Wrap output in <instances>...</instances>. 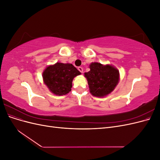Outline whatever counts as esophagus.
I'll list each match as a JSON object with an SVG mask.
<instances>
[{
	"label": "esophagus",
	"mask_w": 160,
	"mask_h": 160,
	"mask_svg": "<svg viewBox=\"0 0 160 160\" xmlns=\"http://www.w3.org/2000/svg\"><path fill=\"white\" fill-rule=\"evenodd\" d=\"M77 69H78V70L81 72V73H82V72H83V68H82L81 67H79Z\"/></svg>",
	"instance_id": "obj_1"
}]
</instances>
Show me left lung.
I'll return each mask as SVG.
<instances>
[{"label":"left lung","instance_id":"left-lung-1","mask_svg":"<svg viewBox=\"0 0 160 160\" xmlns=\"http://www.w3.org/2000/svg\"><path fill=\"white\" fill-rule=\"evenodd\" d=\"M90 71L85 72L89 91L97 98H104L112 92L119 81V72L111 65H102L93 62L89 65Z\"/></svg>","mask_w":160,"mask_h":160}]
</instances>
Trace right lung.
<instances>
[{"label":"right lung","instance_id":"add662e5","mask_svg":"<svg viewBox=\"0 0 160 160\" xmlns=\"http://www.w3.org/2000/svg\"><path fill=\"white\" fill-rule=\"evenodd\" d=\"M81 73L71 63L57 62L47 66L42 72V79L48 89L55 95H66L71 91L72 82Z\"/></svg>","mask_w":160,"mask_h":160}]
</instances>
